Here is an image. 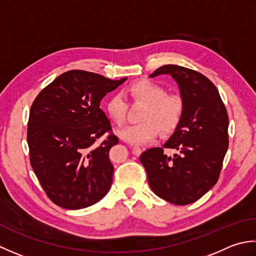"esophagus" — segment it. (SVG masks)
I'll return each mask as SVG.
<instances>
[{
    "mask_svg": "<svg viewBox=\"0 0 256 256\" xmlns=\"http://www.w3.org/2000/svg\"><path fill=\"white\" fill-rule=\"evenodd\" d=\"M142 149L140 147H136V146H134V147H132V154L134 156H137V157H138V156H140V154H142Z\"/></svg>",
    "mask_w": 256,
    "mask_h": 256,
    "instance_id": "obj_1",
    "label": "esophagus"
}]
</instances>
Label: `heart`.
Returning <instances> with one entry per match:
<instances>
[{"mask_svg":"<svg viewBox=\"0 0 256 256\" xmlns=\"http://www.w3.org/2000/svg\"><path fill=\"white\" fill-rule=\"evenodd\" d=\"M127 92L134 102H142L146 106L140 116L142 122L129 124L118 132L124 142L144 144L157 138L160 129L170 134L179 126L184 112V100L179 94H166L162 86L149 80L134 82ZM105 110L114 124L122 126L128 110L127 99L122 94H114L107 99Z\"/></svg>","mask_w":256,"mask_h":256,"instance_id":"obj_1","label":"heart"}]
</instances>
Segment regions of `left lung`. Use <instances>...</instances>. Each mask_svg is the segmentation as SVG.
Instances as JSON below:
<instances>
[{
    "label": "left lung",
    "mask_w": 256,
    "mask_h": 256,
    "mask_svg": "<svg viewBox=\"0 0 256 256\" xmlns=\"http://www.w3.org/2000/svg\"><path fill=\"white\" fill-rule=\"evenodd\" d=\"M169 74L178 82L184 112L179 126L162 147L146 150L140 162L148 184L161 199L176 206L199 200L214 186L228 147V117L216 85L201 72L164 65L150 77ZM164 148L177 154L169 158Z\"/></svg>",
    "instance_id": "left-lung-1"
}]
</instances>
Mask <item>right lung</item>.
<instances>
[{"mask_svg": "<svg viewBox=\"0 0 256 256\" xmlns=\"http://www.w3.org/2000/svg\"><path fill=\"white\" fill-rule=\"evenodd\" d=\"M126 80L72 70L56 77L34 99L28 124L30 162L56 206L84 208L110 189L109 150L119 139L99 102Z\"/></svg>", "mask_w": 256, "mask_h": 256, "instance_id": "right-lung-1", "label": "right lung"}]
</instances>
